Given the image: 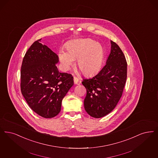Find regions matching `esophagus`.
Here are the masks:
<instances>
[{
  "label": "esophagus",
  "mask_w": 158,
  "mask_h": 158,
  "mask_svg": "<svg viewBox=\"0 0 158 158\" xmlns=\"http://www.w3.org/2000/svg\"><path fill=\"white\" fill-rule=\"evenodd\" d=\"M73 81H74L75 84H77V83L79 82V79H78L76 77H75V76L73 77Z\"/></svg>",
  "instance_id": "34e87169"
}]
</instances>
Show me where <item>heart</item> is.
Returning <instances> with one entry per match:
<instances>
[{"instance_id": "obj_1", "label": "heart", "mask_w": 158, "mask_h": 158, "mask_svg": "<svg viewBox=\"0 0 158 158\" xmlns=\"http://www.w3.org/2000/svg\"><path fill=\"white\" fill-rule=\"evenodd\" d=\"M66 51L61 49L59 59L64 71L69 70L77 59V64L83 73L92 75L101 68L105 57V50L101 44L92 39L75 40L66 46Z\"/></svg>"}]
</instances>
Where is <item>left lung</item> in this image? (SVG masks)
Returning <instances> with one entry per match:
<instances>
[{
    "label": "left lung",
    "mask_w": 158,
    "mask_h": 158,
    "mask_svg": "<svg viewBox=\"0 0 158 158\" xmlns=\"http://www.w3.org/2000/svg\"><path fill=\"white\" fill-rule=\"evenodd\" d=\"M106 64L95 76L83 79L86 89L84 107L92 117L100 118L111 112L122 95L127 78V62L119 46L113 41Z\"/></svg>",
    "instance_id": "1"
}]
</instances>
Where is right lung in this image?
<instances>
[{"label":"right lung","mask_w":158,"mask_h":158,"mask_svg":"<svg viewBox=\"0 0 158 158\" xmlns=\"http://www.w3.org/2000/svg\"><path fill=\"white\" fill-rule=\"evenodd\" d=\"M41 39L31 46L23 57L20 71V89L29 107L44 118L56 116L62 101L73 85V77L60 73L56 64L59 57Z\"/></svg>","instance_id":"obj_1"}]
</instances>
